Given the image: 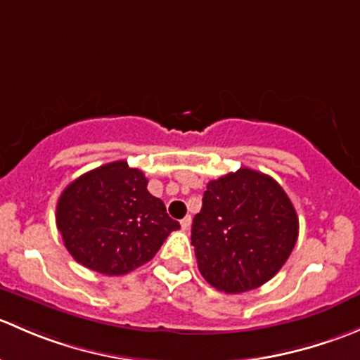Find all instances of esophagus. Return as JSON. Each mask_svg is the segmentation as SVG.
Returning a JSON list of instances; mask_svg holds the SVG:
<instances>
[{
    "label": "esophagus",
    "instance_id": "esophagus-1",
    "mask_svg": "<svg viewBox=\"0 0 360 360\" xmlns=\"http://www.w3.org/2000/svg\"><path fill=\"white\" fill-rule=\"evenodd\" d=\"M190 226H191V216L183 217V219H181V228L186 231V230H190Z\"/></svg>",
    "mask_w": 360,
    "mask_h": 360
}]
</instances>
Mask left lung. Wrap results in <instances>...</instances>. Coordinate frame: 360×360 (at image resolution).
Here are the masks:
<instances>
[{
  "label": "left lung",
  "mask_w": 360,
  "mask_h": 360,
  "mask_svg": "<svg viewBox=\"0 0 360 360\" xmlns=\"http://www.w3.org/2000/svg\"><path fill=\"white\" fill-rule=\"evenodd\" d=\"M297 230L296 210L281 184L242 167L207 183L191 245L212 288L240 294L263 285L284 266Z\"/></svg>",
  "instance_id": "left-lung-1"
}]
</instances>
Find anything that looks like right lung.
<instances>
[{"label": "right lung", "mask_w": 360, "mask_h": 360, "mask_svg": "<svg viewBox=\"0 0 360 360\" xmlns=\"http://www.w3.org/2000/svg\"><path fill=\"white\" fill-rule=\"evenodd\" d=\"M57 228L83 266L125 275L148 263L179 223L148 191L143 170L125 160L106 163L72 181L60 193Z\"/></svg>", "instance_id": "1"}]
</instances>
